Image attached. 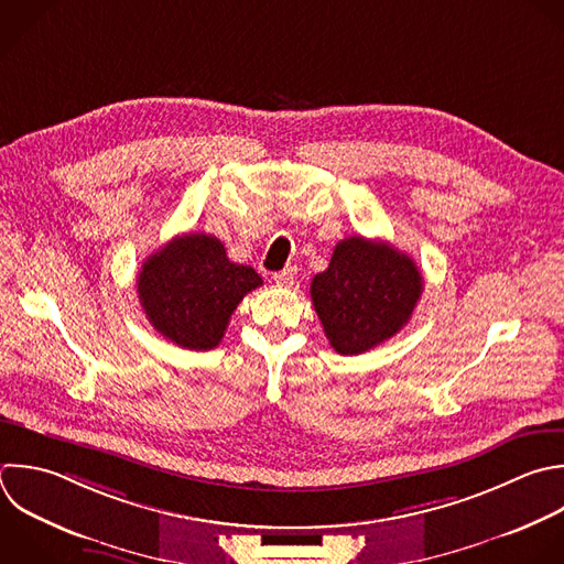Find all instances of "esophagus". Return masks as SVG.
Segmentation results:
<instances>
[{"label":"esophagus","instance_id":"obj_1","mask_svg":"<svg viewBox=\"0 0 564 564\" xmlns=\"http://www.w3.org/2000/svg\"><path fill=\"white\" fill-rule=\"evenodd\" d=\"M295 278H297V269H295V267H286L284 271H280V273L273 275L275 284H280V286H293V284H295Z\"/></svg>","mask_w":564,"mask_h":564}]
</instances>
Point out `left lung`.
Returning a JSON list of instances; mask_svg holds the SVG:
<instances>
[{"label":"left lung","mask_w":564,"mask_h":564,"mask_svg":"<svg viewBox=\"0 0 564 564\" xmlns=\"http://www.w3.org/2000/svg\"><path fill=\"white\" fill-rule=\"evenodd\" d=\"M421 293L410 256L361 236L337 242L328 269L311 282L315 313L339 355H361L397 335Z\"/></svg>","instance_id":"8db88e82"}]
</instances>
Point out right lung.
<instances>
[{
	"label": "right lung",
	"instance_id": "obj_1",
	"mask_svg": "<svg viewBox=\"0 0 564 564\" xmlns=\"http://www.w3.org/2000/svg\"><path fill=\"white\" fill-rule=\"evenodd\" d=\"M258 286L256 269L231 262L225 245L207 234L176 236L143 262L137 278L150 324L187 350L216 348L236 306Z\"/></svg>",
	"mask_w": 564,
	"mask_h": 564
}]
</instances>
